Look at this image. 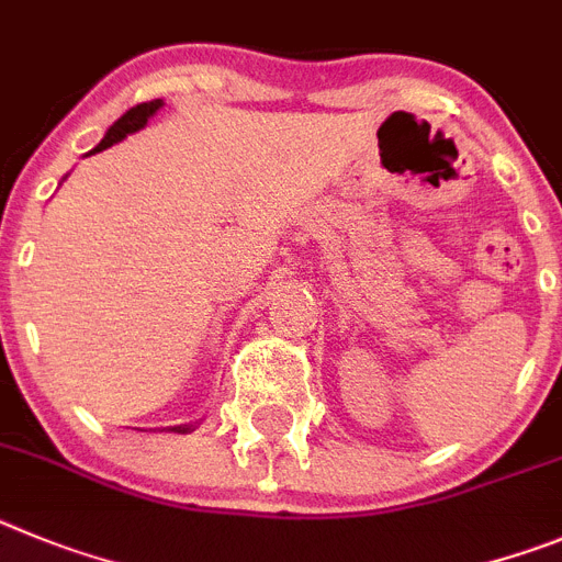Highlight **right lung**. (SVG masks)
<instances>
[{"mask_svg": "<svg viewBox=\"0 0 562 562\" xmlns=\"http://www.w3.org/2000/svg\"><path fill=\"white\" fill-rule=\"evenodd\" d=\"M161 105H165V103H161V100H150V103H139V105H134V109L125 111L123 117H120L117 123H114L109 131H105L103 143H100L94 150L111 148V145L120 143V139H125V136L134 134V131L145 128V123H148V120L154 117V114L161 109ZM94 150H92V154H94ZM170 431L187 434V431H193V426H176V428H170Z\"/></svg>", "mask_w": 562, "mask_h": 562, "instance_id": "1", "label": "right lung"}]
</instances>
